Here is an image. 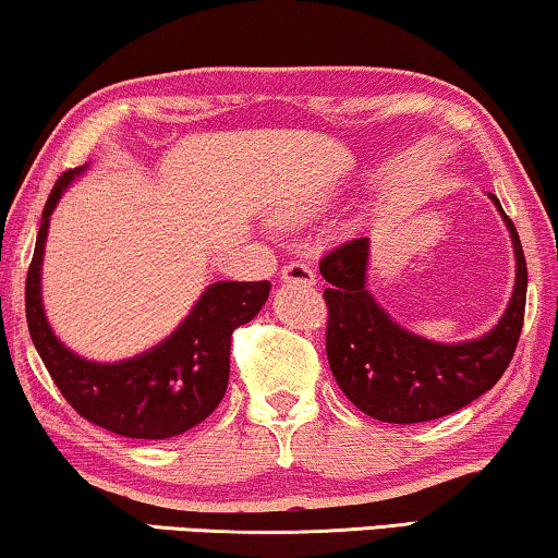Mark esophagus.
Wrapping results in <instances>:
<instances>
[{
	"mask_svg": "<svg viewBox=\"0 0 558 558\" xmlns=\"http://www.w3.org/2000/svg\"><path fill=\"white\" fill-rule=\"evenodd\" d=\"M281 281H287V284L312 287L315 284V271H312V266L304 262H289L284 264V269H281Z\"/></svg>",
	"mask_w": 558,
	"mask_h": 558,
	"instance_id": "1",
	"label": "esophagus"
}]
</instances>
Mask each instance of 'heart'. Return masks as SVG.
Returning <instances> with one entry per match:
<instances>
[{
    "mask_svg": "<svg viewBox=\"0 0 558 558\" xmlns=\"http://www.w3.org/2000/svg\"><path fill=\"white\" fill-rule=\"evenodd\" d=\"M310 205H315V203H310ZM310 205H302V210H307V208H310Z\"/></svg>",
    "mask_w": 558,
    "mask_h": 558,
    "instance_id": "1",
    "label": "heart"
}]
</instances>
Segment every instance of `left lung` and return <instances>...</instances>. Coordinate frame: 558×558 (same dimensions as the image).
I'll return each instance as SVG.
<instances>
[{
    "label": "left lung",
    "mask_w": 558,
    "mask_h": 558,
    "mask_svg": "<svg viewBox=\"0 0 558 558\" xmlns=\"http://www.w3.org/2000/svg\"><path fill=\"white\" fill-rule=\"evenodd\" d=\"M506 218L515 248V287L506 315L485 338L441 345L411 335L378 307L365 289L368 239L335 246L319 262L325 289V350L342 393L363 414L388 424H418L454 414L498 384L515 353L525 315L529 269L513 220Z\"/></svg>",
    "instance_id": "8db88e82"
}]
</instances>
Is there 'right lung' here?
Masks as SVG:
<instances>
[{
    "label": "right lung",
    "instance_id": "obj_1",
    "mask_svg": "<svg viewBox=\"0 0 558 558\" xmlns=\"http://www.w3.org/2000/svg\"><path fill=\"white\" fill-rule=\"evenodd\" d=\"M75 170L58 178L43 210L25 281L29 338L63 399L86 422L132 439H170L208 418L231 373V338L269 296V281H218L205 289L190 317L165 342L121 363H90L63 348L43 312L40 264L50 213Z\"/></svg>",
    "mask_w": 558,
    "mask_h": 558
}]
</instances>
